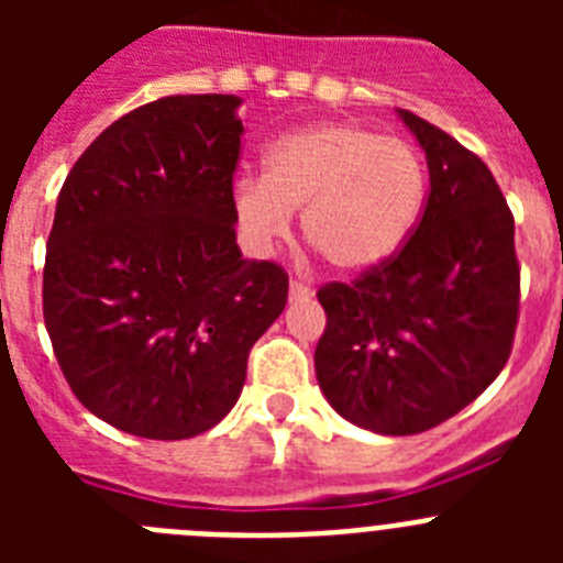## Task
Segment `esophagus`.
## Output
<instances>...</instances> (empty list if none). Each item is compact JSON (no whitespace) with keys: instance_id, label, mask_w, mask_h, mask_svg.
I'll return each mask as SVG.
<instances>
[{"instance_id":"1","label":"esophagus","mask_w":563,"mask_h":563,"mask_svg":"<svg viewBox=\"0 0 563 563\" xmlns=\"http://www.w3.org/2000/svg\"><path fill=\"white\" fill-rule=\"evenodd\" d=\"M312 290L307 285H301V282H290V298L292 301H301V298H310Z\"/></svg>"}]
</instances>
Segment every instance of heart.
<instances>
[{
  "instance_id": "b5f03b06",
  "label": "heart",
  "mask_w": 563,
  "mask_h": 563,
  "mask_svg": "<svg viewBox=\"0 0 563 563\" xmlns=\"http://www.w3.org/2000/svg\"><path fill=\"white\" fill-rule=\"evenodd\" d=\"M429 174L420 152L357 123H312L282 134L265 177L233 183V217L247 251L271 253L301 211L307 242L335 271L361 273L395 256L420 222Z\"/></svg>"
}]
</instances>
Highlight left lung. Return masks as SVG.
<instances>
[{
  "label": "left lung",
  "instance_id": "1",
  "mask_svg": "<svg viewBox=\"0 0 563 563\" xmlns=\"http://www.w3.org/2000/svg\"><path fill=\"white\" fill-rule=\"evenodd\" d=\"M397 114L429 163L426 211L395 256L318 290L327 330L316 377L343 420L406 437L454 417L505 369L519 262L490 168L409 109Z\"/></svg>",
  "mask_w": 563,
  "mask_h": 563
}]
</instances>
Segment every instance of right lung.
Instances as JSON below:
<instances>
[{"mask_svg": "<svg viewBox=\"0 0 563 563\" xmlns=\"http://www.w3.org/2000/svg\"><path fill=\"white\" fill-rule=\"evenodd\" d=\"M236 96H168L98 134L64 180L44 324L69 389L146 440H188L236 406L287 273L236 245Z\"/></svg>", "mask_w": 563, "mask_h": 563, "instance_id": "obj_1", "label": "right lung"}]
</instances>
